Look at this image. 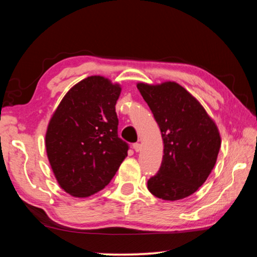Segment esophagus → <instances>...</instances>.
<instances>
[{
  "instance_id": "esophagus-1",
  "label": "esophagus",
  "mask_w": 257,
  "mask_h": 257,
  "mask_svg": "<svg viewBox=\"0 0 257 257\" xmlns=\"http://www.w3.org/2000/svg\"><path fill=\"white\" fill-rule=\"evenodd\" d=\"M134 150L136 152H139L142 150V145L139 144V143H136V144H134Z\"/></svg>"
}]
</instances>
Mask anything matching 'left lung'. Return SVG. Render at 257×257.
I'll return each mask as SVG.
<instances>
[{
  "instance_id": "left-lung-1",
  "label": "left lung",
  "mask_w": 257,
  "mask_h": 257,
  "mask_svg": "<svg viewBox=\"0 0 257 257\" xmlns=\"http://www.w3.org/2000/svg\"><path fill=\"white\" fill-rule=\"evenodd\" d=\"M163 139V159L147 188L155 197L178 201L194 194L210 176L221 146L219 129L205 108L175 81L138 82Z\"/></svg>"
}]
</instances>
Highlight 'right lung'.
Returning a JSON list of instances; mask_svg holds the SVG:
<instances>
[{
	"label": "right lung",
	"mask_w": 257,
	"mask_h": 257,
	"mask_svg": "<svg viewBox=\"0 0 257 257\" xmlns=\"http://www.w3.org/2000/svg\"><path fill=\"white\" fill-rule=\"evenodd\" d=\"M120 93L121 86L105 77H87L64 95L52 115L47 158L58 184L71 196L102 190L128 155V144L118 137Z\"/></svg>",
	"instance_id": "add662e5"
}]
</instances>
